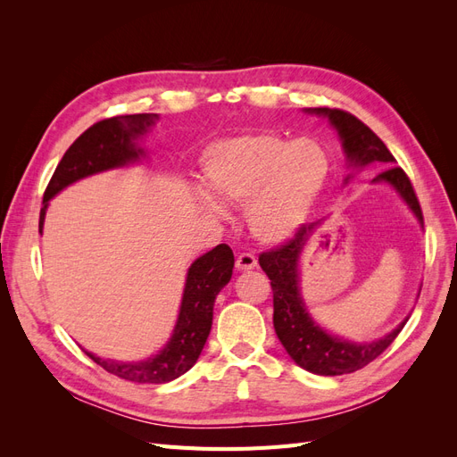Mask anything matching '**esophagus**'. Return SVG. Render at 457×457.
Returning a JSON list of instances; mask_svg holds the SVG:
<instances>
[{"label":"esophagus","mask_w":457,"mask_h":457,"mask_svg":"<svg viewBox=\"0 0 457 457\" xmlns=\"http://www.w3.org/2000/svg\"><path fill=\"white\" fill-rule=\"evenodd\" d=\"M257 267V259L252 253H240L237 257V269L238 270H252Z\"/></svg>","instance_id":"esophagus-1"}]
</instances>
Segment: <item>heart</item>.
<instances>
[{
    "instance_id": "heart-1",
    "label": "heart",
    "mask_w": 457,
    "mask_h": 457,
    "mask_svg": "<svg viewBox=\"0 0 457 457\" xmlns=\"http://www.w3.org/2000/svg\"><path fill=\"white\" fill-rule=\"evenodd\" d=\"M204 183L215 196L247 207V223L262 242L280 244L305 223L328 175L326 148L309 137L289 143L272 131L230 137L207 146ZM210 213L225 217L223 205L202 196Z\"/></svg>"
}]
</instances>
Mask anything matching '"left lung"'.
<instances>
[{
	"mask_svg": "<svg viewBox=\"0 0 457 457\" xmlns=\"http://www.w3.org/2000/svg\"><path fill=\"white\" fill-rule=\"evenodd\" d=\"M309 112L328 116L341 137L345 156L353 168H366L370 163L383 165V171L376 175L373 183H389L400 196L410 205V210L423 223V213L420 200L413 192L408 175L403 168L393 165L396 160L385 146L379 137L373 133L364 121L339 108H312ZM351 177H347L349 181ZM322 220L311 225H301V228L280 247L259 255V265L265 270L272 287L274 303V329L287 354L303 370L318 373V376H343L368 366L370 362L389 347L403 331L404 322H400L391 334L371 343H353L336 336H329L318 326L299 294V255Z\"/></svg>",
	"mask_w": 457,
	"mask_h": 457,
	"instance_id": "left-lung-1",
	"label": "left lung"
}]
</instances>
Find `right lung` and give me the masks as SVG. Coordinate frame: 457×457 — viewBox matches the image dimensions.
<instances>
[{
  "instance_id": "obj_1",
  "label": "right lung",
  "mask_w": 457,
  "mask_h": 457,
  "mask_svg": "<svg viewBox=\"0 0 457 457\" xmlns=\"http://www.w3.org/2000/svg\"><path fill=\"white\" fill-rule=\"evenodd\" d=\"M156 121L158 114L114 116L93 123L89 129L81 133L72 146L64 152L44 192V207L39 212V232L44 228L47 202L54 195H59L64 187L79 181V179L121 168V165L139 160L143 148L137 146L135 141ZM232 267L234 255L227 244L215 245L212 252L204 253L192 262L187 274L181 311H179L173 336L156 356L141 362H118L104 361V358L87 351L86 354L108 373L133 383L158 385L183 376L196 364L207 336H210L213 303L220 289L228 284Z\"/></svg>"
}]
</instances>
